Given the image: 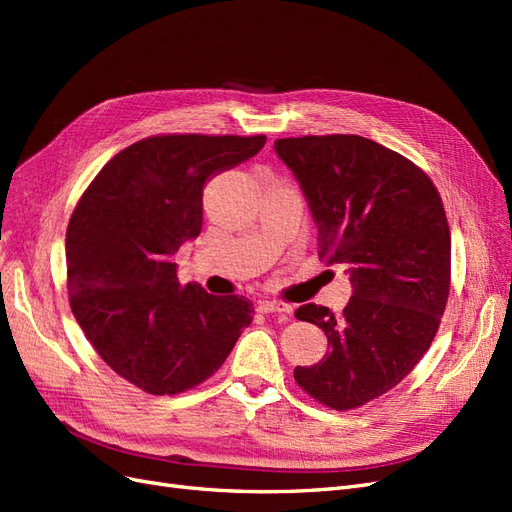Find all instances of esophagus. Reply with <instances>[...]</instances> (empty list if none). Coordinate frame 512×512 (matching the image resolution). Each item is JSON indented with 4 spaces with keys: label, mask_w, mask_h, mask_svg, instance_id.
<instances>
[{
    "label": "esophagus",
    "mask_w": 512,
    "mask_h": 512,
    "mask_svg": "<svg viewBox=\"0 0 512 512\" xmlns=\"http://www.w3.org/2000/svg\"><path fill=\"white\" fill-rule=\"evenodd\" d=\"M258 312L262 314H290L292 305L284 303V301H260L258 303Z\"/></svg>",
    "instance_id": "esophagus-1"
}]
</instances>
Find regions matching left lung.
I'll return each instance as SVG.
<instances>
[{
  "label": "left lung",
  "instance_id": "left-lung-1",
  "mask_svg": "<svg viewBox=\"0 0 512 512\" xmlns=\"http://www.w3.org/2000/svg\"><path fill=\"white\" fill-rule=\"evenodd\" d=\"M318 228V256L344 265L352 297L342 314L307 303L329 352L294 367L305 393L352 410L404 380L438 333L451 290V230L436 185L397 151L356 134L277 138Z\"/></svg>",
  "mask_w": 512,
  "mask_h": 512
}]
</instances>
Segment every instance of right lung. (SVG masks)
I'll use <instances>...</instances> for the list:
<instances>
[{"label": "right lung", "instance_id": "1", "mask_svg": "<svg viewBox=\"0 0 512 512\" xmlns=\"http://www.w3.org/2000/svg\"><path fill=\"white\" fill-rule=\"evenodd\" d=\"M267 136L143 138L89 183L66 232L76 322L121 378L151 395L194 389L222 367L250 299L179 284L175 254L203 228V188L265 147Z\"/></svg>", "mask_w": 512, "mask_h": 512}]
</instances>
